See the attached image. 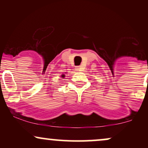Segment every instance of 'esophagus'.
Masks as SVG:
<instances>
[{
    "instance_id": "obj_1",
    "label": "esophagus",
    "mask_w": 148,
    "mask_h": 148,
    "mask_svg": "<svg viewBox=\"0 0 148 148\" xmlns=\"http://www.w3.org/2000/svg\"><path fill=\"white\" fill-rule=\"evenodd\" d=\"M75 70L76 72H80V67H76L75 68Z\"/></svg>"
}]
</instances>
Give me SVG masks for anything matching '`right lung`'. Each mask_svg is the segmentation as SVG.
I'll return each mask as SVG.
<instances>
[{
  "instance_id": "add662e5",
  "label": "right lung",
  "mask_w": 148,
  "mask_h": 148,
  "mask_svg": "<svg viewBox=\"0 0 148 148\" xmlns=\"http://www.w3.org/2000/svg\"><path fill=\"white\" fill-rule=\"evenodd\" d=\"M64 76H64V74H62V78H63V79H64Z\"/></svg>"
}]
</instances>
